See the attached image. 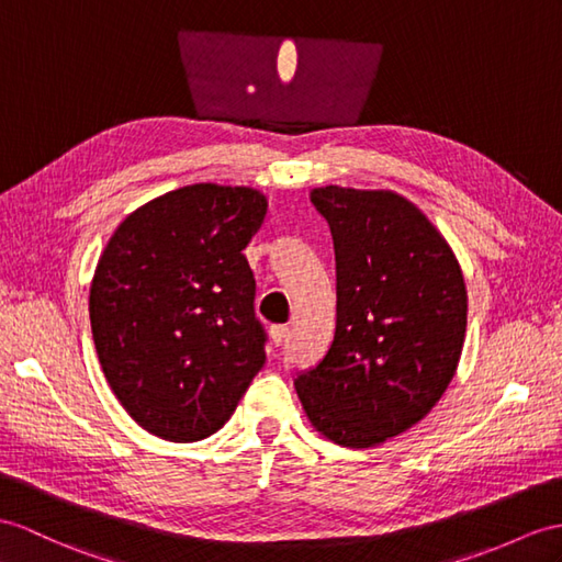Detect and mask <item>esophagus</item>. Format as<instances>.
Masks as SVG:
<instances>
[{
	"label": "esophagus",
	"mask_w": 562,
	"mask_h": 562,
	"mask_svg": "<svg viewBox=\"0 0 562 562\" xmlns=\"http://www.w3.org/2000/svg\"><path fill=\"white\" fill-rule=\"evenodd\" d=\"M269 334H271L273 346H283L285 340H289V336H291V328L283 326V324H281V326H271Z\"/></svg>",
	"instance_id": "obj_1"
}]
</instances>
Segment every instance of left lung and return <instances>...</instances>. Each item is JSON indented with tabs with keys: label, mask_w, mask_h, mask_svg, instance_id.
<instances>
[{
	"label": "left lung",
	"mask_w": 562,
	"mask_h": 562,
	"mask_svg": "<svg viewBox=\"0 0 562 562\" xmlns=\"http://www.w3.org/2000/svg\"><path fill=\"white\" fill-rule=\"evenodd\" d=\"M310 200L334 236L336 334L295 391L324 439L372 448L427 417L453 381L468 289L441 231L403 195L324 186Z\"/></svg>",
	"instance_id": "8db88e82"
}]
</instances>
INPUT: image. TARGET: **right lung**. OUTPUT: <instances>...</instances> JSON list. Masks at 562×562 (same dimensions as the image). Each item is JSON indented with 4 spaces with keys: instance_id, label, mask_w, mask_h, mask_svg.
Returning a JSON list of instances; mask_svg holds the SVG:
<instances>
[{
    "instance_id": "1",
    "label": "right lung",
    "mask_w": 562,
    "mask_h": 562,
    "mask_svg": "<svg viewBox=\"0 0 562 562\" xmlns=\"http://www.w3.org/2000/svg\"><path fill=\"white\" fill-rule=\"evenodd\" d=\"M267 207L248 186H183L131 212L100 255L94 350L123 409L164 441L222 429L267 360L243 255Z\"/></svg>"
}]
</instances>
